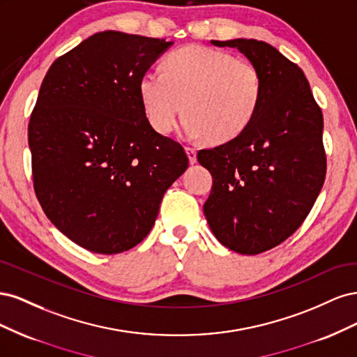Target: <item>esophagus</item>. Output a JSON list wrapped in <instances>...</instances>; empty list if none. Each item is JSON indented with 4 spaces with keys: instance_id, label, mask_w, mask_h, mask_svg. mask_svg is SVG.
Masks as SVG:
<instances>
[{
    "instance_id": "esophagus-1",
    "label": "esophagus",
    "mask_w": 357,
    "mask_h": 357,
    "mask_svg": "<svg viewBox=\"0 0 357 357\" xmlns=\"http://www.w3.org/2000/svg\"><path fill=\"white\" fill-rule=\"evenodd\" d=\"M186 153L189 156L190 164H197V149L193 147H186Z\"/></svg>"
}]
</instances>
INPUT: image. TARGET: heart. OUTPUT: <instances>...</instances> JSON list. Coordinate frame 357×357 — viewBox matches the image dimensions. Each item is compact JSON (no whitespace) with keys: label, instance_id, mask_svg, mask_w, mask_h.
I'll list each match as a JSON object with an SVG mask.
<instances>
[{"label":"heart","instance_id":"obj_1","mask_svg":"<svg viewBox=\"0 0 357 357\" xmlns=\"http://www.w3.org/2000/svg\"><path fill=\"white\" fill-rule=\"evenodd\" d=\"M138 91L147 121L158 132L169 134L186 109L183 129L189 137L226 143L252 123L264 83L250 61L205 46H186L167 58L165 71L149 68Z\"/></svg>","mask_w":357,"mask_h":357}]
</instances>
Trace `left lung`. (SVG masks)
I'll return each instance as SVG.
<instances>
[{
	"label": "left lung",
	"mask_w": 357,
	"mask_h": 357,
	"mask_svg": "<svg viewBox=\"0 0 357 357\" xmlns=\"http://www.w3.org/2000/svg\"><path fill=\"white\" fill-rule=\"evenodd\" d=\"M211 45L238 49L261 71L264 92L243 134L197 155L213 176L204 214L225 247L257 255L287 240L319 197L326 176L323 114L304 73L271 45Z\"/></svg>",
	"instance_id": "left-lung-1"
}]
</instances>
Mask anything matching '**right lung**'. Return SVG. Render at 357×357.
<instances>
[{
  "label": "right lung",
  "mask_w": 357,
  "mask_h": 357,
  "mask_svg": "<svg viewBox=\"0 0 357 357\" xmlns=\"http://www.w3.org/2000/svg\"><path fill=\"white\" fill-rule=\"evenodd\" d=\"M172 41L96 32L52 63L28 125L43 211L77 245L116 255L142 243L189 167L149 123L139 80Z\"/></svg>",
  "instance_id": "add662e5"
}]
</instances>
